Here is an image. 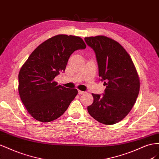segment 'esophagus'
Listing matches in <instances>:
<instances>
[{
    "mask_svg": "<svg viewBox=\"0 0 159 159\" xmlns=\"http://www.w3.org/2000/svg\"><path fill=\"white\" fill-rule=\"evenodd\" d=\"M78 93H79V94H84L85 93V92H84V91H81V90H78Z\"/></svg>",
    "mask_w": 159,
    "mask_h": 159,
    "instance_id": "34e87169",
    "label": "esophagus"
}]
</instances>
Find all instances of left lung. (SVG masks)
I'll return each mask as SVG.
<instances>
[{"label":"left lung","instance_id":"obj_1","mask_svg":"<svg viewBox=\"0 0 159 159\" xmlns=\"http://www.w3.org/2000/svg\"><path fill=\"white\" fill-rule=\"evenodd\" d=\"M84 40L95 52L98 76L107 86L102 96L92 94L94 101L87 107L88 112L101 123L116 124L129 114L138 97L137 70L129 54L116 40L102 35Z\"/></svg>","mask_w":159,"mask_h":159}]
</instances>
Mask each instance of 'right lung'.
Returning <instances> with one entry per match:
<instances>
[{
  "label": "right lung",
  "mask_w": 159,
  "mask_h": 159,
  "mask_svg": "<svg viewBox=\"0 0 159 159\" xmlns=\"http://www.w3.org/2000/svg\"><path fill=\"white\" fill-rule=\"evenodd\" d=\"M85 48L80 37L58 34L45 40L30 54L19 72V93L34 119L48 122L66 111L78 90L58 84L54 79L65 70L72 53Z\"/></svg>",
  "instance_id": "1"
}]
</instances>
